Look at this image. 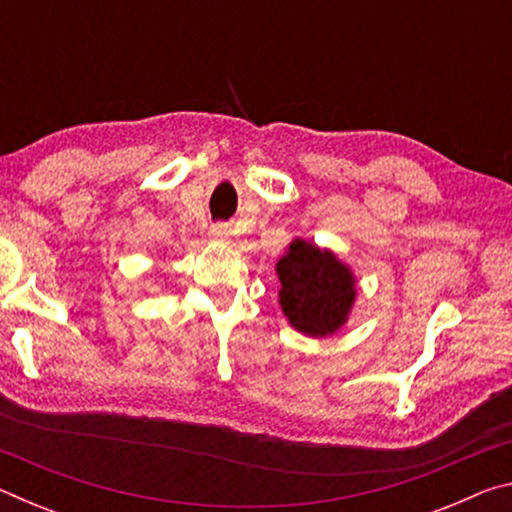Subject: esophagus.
I'll return each mask as SVG.
<instances>
[{"label": "esophagus", "instance_id": "1", "mask_svg": "<svg viewBox=\"0 0 512 512\" xmlns=\"http://www.w3.org/2000/svg\"><path fill=\"white\" fill-rule=\"evenodd\" d=\"M210 235H212L214 239H219V241H228L230 235H232V228H230L228 223H212Z\"/></svg>", "mask_w": 512, "mask_h": 512}]
</instances>
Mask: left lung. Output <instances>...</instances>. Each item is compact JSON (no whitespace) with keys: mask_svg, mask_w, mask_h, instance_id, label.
I'll list each match as a JSON object with an SVG mask.
<instances>
[{"mask_svg":"<svg viewBox=\"0 0 512 512\" xmlns=\"http://www.w3.org/2000/svg\"><path fill=\"white\" fill-rule=\"evenodd\" d=\"M280 307L298 332L323 339L348 323L357 298L354 275L332 250L296 239L275 266Z\"/></svg>","mask_w":512,"mask_h":512,"instance_id":"obj_1","label":"left lung"}]
</instances>
